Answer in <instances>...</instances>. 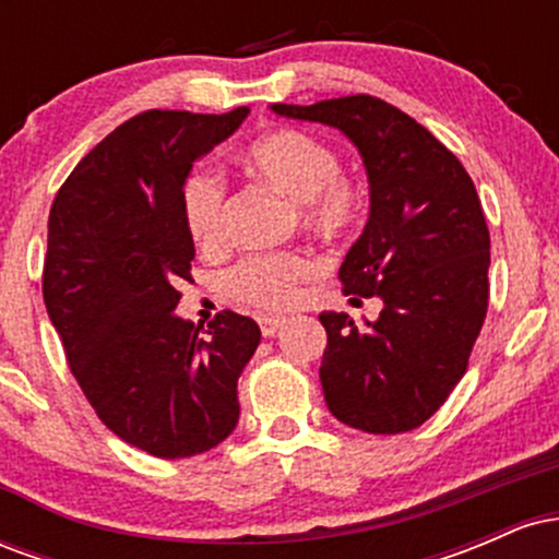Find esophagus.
Wrapping results in <instances>:
<instances>
[{"mask_svg": "<svg viewBox=\"0 0 559 559\" xmlns=\"http://www.w3.org/2000/svg\"><path fill=\"white\" fill-rule=\"evenodd\" d=\"M281 325H284V320L281 318H260V331L265 338L275 336V333L281 331Z\"/></svg>", "mask_w": 559, "mask_h": 559, "instance_id": "obj_1", "label": "esophagus"}]
</instances>
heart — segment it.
<instances>
[{"label":"heart","instance_id":"obj_1","mask_svg":"<svg viewBox=\"0 0 559 559\" xmlns=\"http://www.w3.org/2000/svg\"><path fill=\"white\" fill-rule=\"evenodd\" d=\"M243 168L297 204L301 223L323 239L349 234L362 217V194L342 176V159L325 141L294 128L254 139L241 155ZM181 217L189 239L213 252L226 239V191L210 170L183 178ZM312 273V260L297 252L252 254L226 273V294L236 305L278 316L297 301L299 281Z\"/></svg>","mask_w":559,"mask_h":559}]
</instances>
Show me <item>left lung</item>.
<instances>
[{
  "mask_svg": "<svg viewBox=\"0 0 559 559\" xmlns=\"http://www.w3.org/2000/svg\"><path fill=\"white\" fill-rule=\"evenodd\" d=\"M281 118L342 131L360 152L370 215L338 278L346 297H378V320L320 312V365L333 418L365 433L426 423L467 370L489 307V228L471 176L418 120L376 96L271 105Z\"/></svg>",
  "mask_w": 559,
  "mask_h": 559,
  "instance_id": "obj_1",
  "label": "left lung"
}]
</instances>
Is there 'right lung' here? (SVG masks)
Wrapping results in <instances>:
<instances>
[{"instance_id": "1", "label": "right lung", "mask_w": 559, "mask_h": 559, "mask_svg": "<svg viewBox=\"0 0 559 559\" xmlns=\"http://www.w3.org/2000/svg\"><path fill=\"white\" fill-rule=\"evenodd\" d=\"M247 115L141 112L75 165L49 210L44 305L70 370L115 436L163 460L228 439L260 344L258 323L230 310L207 336L176 316L194 260L181 183Z\"/></svg>"}]
</instances>
